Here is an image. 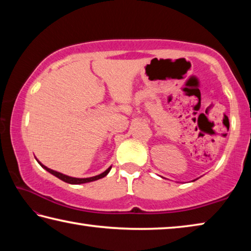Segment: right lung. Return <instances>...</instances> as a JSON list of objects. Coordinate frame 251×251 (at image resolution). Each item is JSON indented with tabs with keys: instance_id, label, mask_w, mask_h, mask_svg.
I'll return each mask as SVG.
<instances>
[{
	"instance_id": "right-lung-1",
	"label": "right lung",
	"mask_w": 251,
	"mask_h": 251,
	"mask_svg": "<svg viewBox=\"0 0 251 251\" xmlns=\"http://www.w3.org/2000/svg\"><path fill=\"white\" fill-rule=\"evenodd\" d=\"M37 162H38L39 164L42 165V168H44V169H45V170L47 171V172H50V174L55 175L56 177L60 178L61 181H64V182H66V183H69V184H83V183H89V182L97 181V179L104 177L105 175H107V174L110 172V170H111V166H110V168L105 170L104 172H102V173L99 174V175H96V176L86 177V178H78V177H72V176H68V175H65V174H63V173H59V172H57V171H54V170H51V169H48L47 166L43 165V164L41 163V162H39L38 160H37Z\"/></svg>"
}]
</instances>
